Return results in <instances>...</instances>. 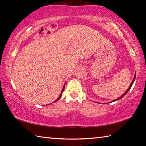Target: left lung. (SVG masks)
Here are the masks:
<instances>
[{
  "label": "left lung",
  "instance_id": "8db88e82",
  "mask_svg": "<svg viewBox=\"0 0 146 146\" xmlns=\"http://www.w3.org/2000/svg\"><path fill=\"white\" fill-rule=\"evenodd\" d=\"M135 77H136V75H135V77H134V78H133V81H132V82H131V85H130V86H129V88H128L127 89V91H125V92L124 93H123V95L122 96V97H120V98H117V99H116V100H115L114 101H116V100H119V99H120V98H122L123 97V96H124L125 95V94H126L127 92H128V91H129V90H130V88H131V86H132V85H133V82H134V81H135Z\"/></svg>",
  "mask_w": 146,
  "mask_h": 146
}]
</instances>
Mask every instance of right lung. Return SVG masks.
I'll use <instances>...</instances> for the list:
<instances>
[{"label": "right lung", "mask_w": 146, "mask_h": 146, "mask_svg": "<svg viewBox=\"0 0 146 146\" xmlns=\"http://www.w3.org/2000/svg\"><path fill=\"white\" fill-rule=\"evenodd\" d=\"M64 88H65V85H64V87H63V89H62V93H61V94H60V96H59V97L57 98V99H56V100L55 101V102H56V101H57L58 99H59V98H60V97H61V96H62V92H63V91H64Z\"/></svg>", "instance_id": "right-lung-1"}]
</instances>
